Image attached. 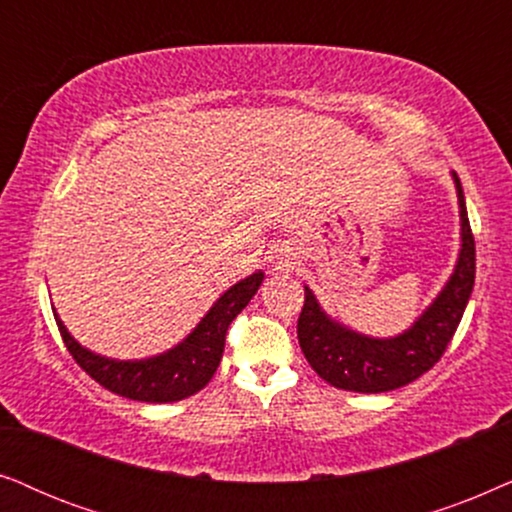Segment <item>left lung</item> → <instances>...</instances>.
Here are the masks:
<instances>
[{"label":"left lung","mask_w":512,"mask_h":512,"mask_svg":"<svg viewBox=\"0 0 512 512\" xmlns=\"http://www.w3.org/2000/svg\"><path fill=\"white\" fill-rule=\"evenodd\" d=\"M459 199L461 248L449 281L421 316L395 337H370L351 330L327 313L304 285V309L297 337L304 358L320 379L356 393H386L407 386L431 370L452 342L475 285V241L459 175L452 170Z\"/></svg>","instance_id":"left-lung-1"}]
</instances>
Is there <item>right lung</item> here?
<instances>
[{
	"mask_svg": "<svg viewBox=\"0 0 512 512\" xmlns=\"http://www.w3.org/2000/svg\"><path fill=\"white\" fill-rule=\"evenodd\" d=\"M264 281V271H255L220 295L189 335L173 349L142 360H117L93 353L74 339L56 316L63 342L77 365L105 386L107 391L138 400V403H177L199 393L213 379L224 353V337Z\"/></svg>",
	"mask_w": 512,
	"mask_h": 512,
	"instance_id": "right-lung-1",
	"label": "right lung"
}]
</instances>
